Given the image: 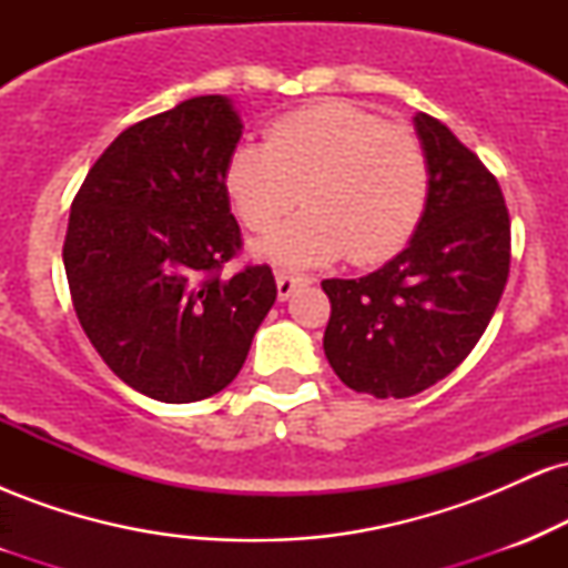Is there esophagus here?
Returning <instances> with one entry per match:
<instances>
[{
    "label": "esophagus",
    "instance_id": "34e87169",
    "mask_svg": "<svg viewBox=\"0 0 568 568\" xmlns=\"http://www.w3.org/2000/svg\"><path fill=\"white\" fill-rule=\"evenodd\" d=\"M310 283H312L310 275H302V272H291V270H280L277 272V296H280V302H285V298H288L293 291L302 288V285H310Z\"/></svg>",
    "mask_w": 568,
    "mask_h": 568
}]
</instances>
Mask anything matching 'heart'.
<instances>
[{
  "label": "heart",
  "instance_id": "1",
  "mask_svg": "<svg viewBox=\"0 0 568 568\" xmlns=\"http://www.w3.org/2000/svg\"><path fill=\"white\" fill-rule=\"evenodd\" d=\"M224 192L251 232H270L298 200L306 211L256 245L288 266L355 264L400 253L429 200V160L403 125L349 101L293 109L266 125L262 143H240L224 165Z\"/></svg>",
  "mask_w": 568,
  "mask_h": 568
}]
</instances>
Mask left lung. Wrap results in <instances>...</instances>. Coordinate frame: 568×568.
Wrapping results in <instances>:
<instances>
[{
	"label": "left lung",
	"mask_w": 568,
	"mask_h": 568,
	"mask_svg": "<svg viewBox=\"0 0 568 568\" xmlns=\"http://www.w3.org/2000/svg\"><path fill=\"white\" fill-rule=\"evenodd\" d=\"M429 200L406 251L361 280H323V349L355 393L410 397L484 336L510 275V213L499 181L443 122L414 116Z\"/></svg>",
	"instance_id": "8db88e82"
}]
</instances>
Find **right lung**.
<instances>
[{"label":"right lung","mask_w":568,"mask_h":568,"mask_svg":"<svg viewBox=\"0 0 568 568\" xmlns=\"http://www.w3.org/2000/svg\"><path fill=\"white\" fill-rule=\"evenodd\" d=\"M240 135L230 98H189L122 130L71 202L63 266L82 331L154 400L221 393L277 298L266 264L221 275L243 251L224 192Z\"/></svg>","instance_id":"add662e5"}]
</instances>
